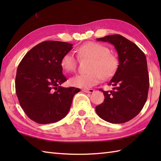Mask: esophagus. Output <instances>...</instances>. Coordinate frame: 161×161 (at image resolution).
Listing matches in <instances>:
<instances>
[{
  "mask_svg": "<svg viewBox=\"0 0 161 161\" xmlns=\"http://www.w3.org/2000/svg\"><path fill=\"white\" fill-rule=\"evenodd\" d=\"M82 91L85 92V93H93V92L94 91V90L92 89V88H90V89H83Z\"/></svg>",
  "mask_w": 161,
  "mask_h": 161,
  "instance_id": "esophagus-1",
  "label": "esophagus"
}]
</instances>
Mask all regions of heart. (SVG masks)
<instances>
[{"label":"heart","instance_id":"heart-1","mask_svg":"<svg viewBox=\"0 0 161 161\" xmlns=\"http://www.w3.org/2000/svg\"><path fill=\"white\" fill-rule=\"evenodd\" d=\"M80 59H89L91 61L88 73L78 74L71 77L69 83L71 86L88 88L100 82L101 79L108 80L115 73L118 67V59L115 54L110 53L108 47L100 43L87 42L76 50ZM61 66L66 72H73L77 66V59L71 53L63 56Z\"/></svg>","mask_w":161,"mask_h":161}]
</instances>
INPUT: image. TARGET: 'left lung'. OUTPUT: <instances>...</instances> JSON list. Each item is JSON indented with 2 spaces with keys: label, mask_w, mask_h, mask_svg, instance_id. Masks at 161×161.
I'll return each instance as SVG.
<instances>
[{
  "label": "left lung",
  "mask_w": 161,
  "mask_h": 161,
  "mask_svg": "<svg viewBox=\"0 0 161 161\" xmlns=\"http://www.w3.org/2000/svg\"><path fill=\"white\" fill-rule=\"evenodd\" d=\"M97 41L108 42L118 54L119 65L108 85L113 90L103 92L104 100L96 106L104 120L120 124L131 120L142 109L147 99L149 78L146 57L134 43L119 35H108Z\"/></svg>",
  "instance_id": "obj_1"
}]
</instances>
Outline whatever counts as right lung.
I'll return each mask as SVG.
<instances>
[{
	"instance_id": "1",
	"label": "right lung",
	"mask_w": 161,
	"mask_h": 161,
	"mask_svg": "<svg viewBox=\"0 0 161 161\" xmlns=\"http://www.w3.org/2000/svg\"><path fill=\"white\" fill-rule=\"evenodd\" d=\"M72 48L73 44L46 41L33 47L19 64L16 93L24 112L36 123L50 124L64 118L74 95L80 91L61 86L67 80L61 61Z\"/></svg>"
}]
</instances>
